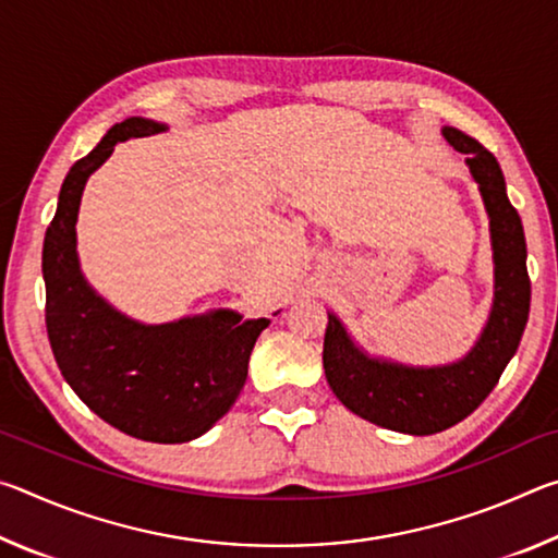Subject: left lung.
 Listing matches in <instances>:
<instances>
[{
    "mask_svg": "<svg viewBox=\"0 0 558 558\" xmlns=\"http://www.w3.org/2000/svg\"><path fill=\"white\" fill-rule=\"evenodd\" d=\"M442 135L458 153L468 155V167L489 214L495 302L483 337L458 364L413 369L359 352L342 323L329 315L323 349L329 389L349 411L376 426L411 436H433L456 426L487 399L522 342L532 302L524 229L507 199L502 169L495 155L465 132L442 128Z\"/></svg>",
    "mask_w": 558,
    "mask_h": 558,
    "instance_id": "left-lung-1",
    "label": "left lung"
}]
</instances>
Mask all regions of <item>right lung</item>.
Listing matches in <instances>:
<instances>
[{
	"instance_id": "obj_1",
	"label": "right lung",
	"mask_w": 558,
	"mask_h": 558,
	"mask_svg": "<svg viewBox=\"0 0 558 558\" xmlns=\"http://www.w3.org/2000/svg\"><path fill=\"white\" fill-rule=\"evenodd\" d=\"M165 125L128 118L65 174L44 239L46 332L56 364L88 409L132 438L186 442L209 430L248 376V359L270 319L219 310L169 325L132 323L81 276L75 219L86 179L118 143L162 132Z\"/></svg>"
}]
</instances>
